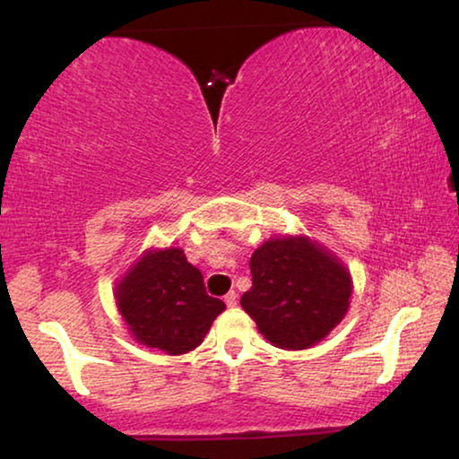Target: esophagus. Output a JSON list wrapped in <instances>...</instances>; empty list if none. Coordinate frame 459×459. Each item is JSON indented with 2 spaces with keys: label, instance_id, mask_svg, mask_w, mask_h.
Wrapping results in <instances>:
<instances>
[{
  "label": "esophagus",
  "instance_id": "esophagus-1",
  "mask_svg": "<svg viewBox=\"0 0 459 459\" xmlns=\"http://www.w3.org/2000/svg\"><path fill=\"white\" fill-rule=\"evenodd\" d=\"M236 303H238V294H236L234 290L225 294V305H228V307H236Z\"/></svg>",
  "mask_w": 459,
  "mask_h": 459
}]
</instances>
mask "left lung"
I'll list each match as a JSON object with an SVG mask.
<instances>
[{
	"instance_id": "8db88e82",
	"label": "left lung",
	"mask_w": 459,
	"mask_h": 459,
	"mask_svg": "<svg viewBox=\"0 0 459 459\" xmlns=\"http://www.w3.org/2000/svg\"><path fill=\"white\" fill-rule=\"evenodd\" d=\"M253 288L240 305L280 349H309L341 324L351 303L347 267L303 236L272 238L250 256Z\"/></svg>"
}]
</instances>
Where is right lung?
<instances>
[{
    "instance_id": "right-lung-1",
    "label": "right lung",
    "mask_w": 459,
    "mask_h": 459,
    "mask_svg": "<svg viewBox=\"0 0 459 459\" xmlns=\"http://www.w3.org/2000/svg\"><path fill=\"white\" fill-rule=\"evenodd\" d=\"M117 307L137 342L181 355L196 349L225 309L181 248L148 250L117 284Z\"/></svg>"
}]
</instances>
